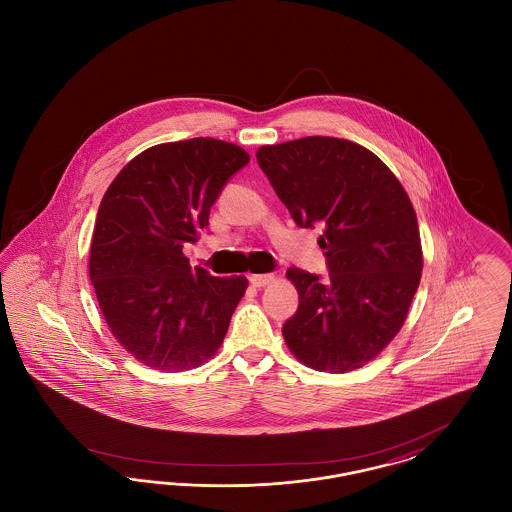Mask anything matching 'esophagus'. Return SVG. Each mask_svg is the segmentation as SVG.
I'll return each mask as SVG.
<instances>
[{
  "mask_svg": "<svg viewBox=\"0 0 512 512\" xmlns=\"http://www.w3.org/2000/svg\"><path fill=\"white\" fill-rule=\"evenodd\" d=\"M272 280H274V274H251V276H249V282H251L255 288L268 286Z\"/></svg>",
  "mask_w": 512,
  "mask_h": 512,
  "instance_id": "34e87169",
  "label": "esophagus"
}]
</instances>
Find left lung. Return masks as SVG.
Returning a JSON list of instances; mask_svg holds the SVG:
<instances>
[{"label": "left lung", "instance_id": "1", "mask_svg": "<svg viewBox=\"0 0 512 512\" xmlns=\"http://www.w3.org/2000/svg\"><path fill=\"white\" fill-rule=\"evenodd\" d=\"M257 163L299 228L322 230L328 276L288 268L299 307L282 326L293 355L320 372L372 361L401 330L422 274L413 203L366 147L309 136L263 146Z\"/></svg>", "mask_w": 512, "mask_h": 512}]
</instances>
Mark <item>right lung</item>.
Segmentation results:
<instances>
[{"mask_svg":"<svg viewBox=\"0 0 512 512\" xmlns=\"http://www.w3.org/2000/svg\"><path fill=\"white\" fill-rule=\"evenodd\" d=\"M247 163L245 149L215 138L169 142L134 157L103 195L90 280L113 336L140 363L190 370L224 340L247 278L192 268L182 247Z\"/></svg>","mask_w":512,"mask_h":512,"instance_id":"add662e5","label":"right lung"}]
</instances>
